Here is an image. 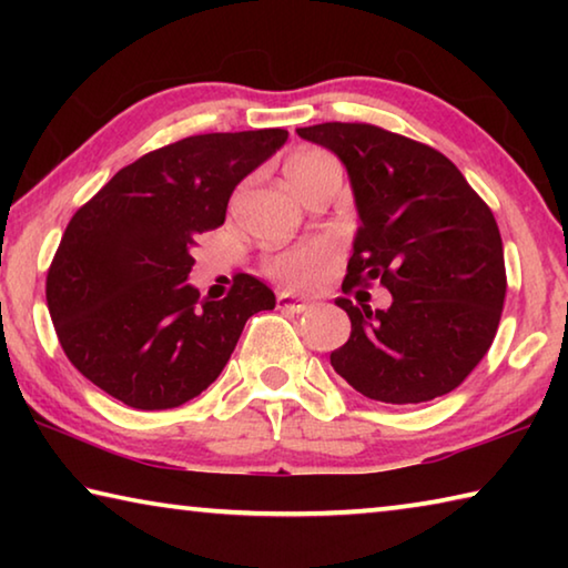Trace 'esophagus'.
Returning <instances> with one entry per match:
<instances>
[{"label": "esophagus", "instance_id": "1", "mask_svg": "<svg viewBox=\"0 0 568 568\" xmlns=\"http://www.w3.org/2000/svg\"><path fill=\"white\" fill-rule=\"evenodd\" d=\"M275 305H277V307H281V311H293V313H305V311H311V307H313V303H307V301H303V297L287 295V293H283V295H277V301H275Z\"/></svg>", "mask_w": 568, "mask_h": 568}]
</instances>
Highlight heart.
Listing matches in <instances>:
<instances>
[{"label": "heart", "mask_w": 568, "mask_h": 568, "mask_svg": "<svg viewBox=\"0 0 568 568\" xmlns=\"http://www.w3.org/2000/svg\"><path fill=\"white\" fill-rule=\"evenodd\" d=\"M335 162L331 155L318 150H301L293 152L291 158L285 160V178L291 182V187L301 195L307 180ZM335 261V243L328 237L311 240V243H303L291 250H283V253H275L265 261V273L273 277V281L281 283L283 287H293V291H305V287L318 285L325 275H328V267Z\"/></svg>", "instance_id": "b5f03b06"}]
</instances>
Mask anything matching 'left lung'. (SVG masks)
<instances>
[{
    "mask_svg": "<svg viewBox=\"0 0 568 568\" xmlns=\"http://www.w3.org/2000/svg\"><path fill=\"white\" fill-rule=\"evenodd\" d=\"M348 170L361 227L343 293L388 287V311L338 297L351 338L331 353L365 398L410 406L446 396L491 348L506 297L496 217L438 150L365 122L297 130Z\"/></svg>",
    "mask_w": 568,
    "mask_h": 568,
    "instance_id": "8db88e82",
    "label": "left lung"
}]
</instances>
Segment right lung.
<instances>
[{"label":"right lung","instance_id":"obj_1","mask_svg":"<svg viewBox=\"0 0 568 568\" xmlns=\"http://www.w3.org/2000/svg\"><path fill=\"white\" fill-rule=\"evenodd\" d=\"M285 140L281 128L192 134L122 168L77 210L47 271V307L84 378L124 406L162 410L220 376L250 315L273 311L275 295L240 273L223 301L200 297L190 250Z\"/></svg>","mask_w":568,"mask_h":568}]
</instances>
